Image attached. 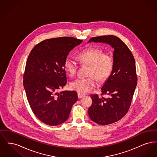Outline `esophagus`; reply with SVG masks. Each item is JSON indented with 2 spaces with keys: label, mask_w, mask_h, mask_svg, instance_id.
I'll list each match as a JSON object with an SVG mask.
<instances>
[{
  "label": "esophagus",
  "mask_w": 157,
  "mask_h": 157,
  "mask_svg": "<svg viewBox=\"0 0 157 157\" xmlns=\"http://www.w3.org/2000/svg\"><path fill=\"white\" fill-rule=\"evenodd\" d=\"M84 96H85V95H83V94H82L81 93H78V98H82Z\"/></svg>",
  "instance_id": "esophagus-1"
}]
</instances>
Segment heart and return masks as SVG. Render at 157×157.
I'll list each match as a JSON object with an SVG mask.
<instances>
[{
  "mask_svg": "<svg viewBox=\"0 0 157 157\" xmlns=\"http://www.w3.org/2000/svg\"><path fill=\"white\" fill-rule=\"evenodd\" d=\"M77 59L82 65H88V76L85 78H78L71 83V88L79 93L90 92L97 85V79L102 82L110 75L113 66L112 55L104 53L99 48L90 47L77 55ZM64 67L71 77L74 76L78 66L75 60L67 58L64 62Z\"/></svg>",
  "mask_w": 157,
  "mask_h": 157,
  "instance_id": "obj_1",
  "label": "heart"
}]
</instances>
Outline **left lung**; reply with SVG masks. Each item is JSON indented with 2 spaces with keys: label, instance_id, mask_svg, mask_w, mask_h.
Here are the masks:
<instances>
[{
  "label": "left lung",
  "instance_id": "obj_1",
  "mask_svg": "<svg viewBox=\"0 0 157 157\" xmlns=\"http://www.w3.org/2000/svg\"><path fill=\"white\" fill-rule=\"evenodd\" d=\"M92 42L108 44L114 49L112 72L101 88L102 94L109 97L92 95V104L88 109L92 121L109 125L122 118L130 107L137 85L134 58L126 44L117 36L92 37L88 43Z\"/></svg>",
  "mask_w": 157,
  "mask_h": 157
}]
</instances>
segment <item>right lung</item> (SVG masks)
Here are the masks:
<instances>
[{"label":"right lung","instance_id":"add662e5","mask_svg":"<svg viewBox=\"0 0 157 157\" xmlns=\"http://www.w3.org/2000/svg\"><path fill=\"white\" fill-rule=\"evenodd\" d=\"M82 42L72 37L48 39L36 45L29 55L23 86L32 111L47 125L65 122L78 101L75 91L57 90L67 84L64 62L69 52Z\"/></svg>","mask_w":157,"mask_h":157}]
</instances>
